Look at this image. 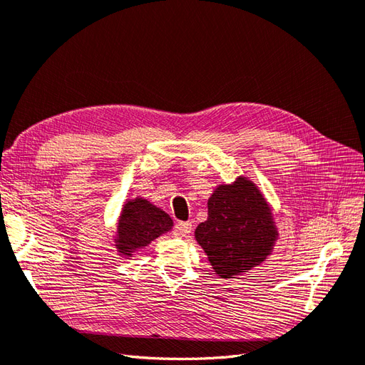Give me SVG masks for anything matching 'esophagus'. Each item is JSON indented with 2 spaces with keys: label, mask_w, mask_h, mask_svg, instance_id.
<instances>
[{
  "label": "esophagus",
  "mask_w": 365,
  "mask_h": 365,
  "mask_svg": "<svg viewBox=\"0 0 365 365\" xmlns=\"http://www.w3.org/2000/svg\"><path fill=\"white\" fill-rule=\"evenodd\" d=\"M175 231H176V235H178V236L190 235L192 224L190 222H182V220H180V222L175 224Z\"/></svg>",
  "instance_id": "34e87169"
}]
</instances>
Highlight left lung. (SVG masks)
Listing matches in <instances>:
<instances>
[{
  "mask_svg": "<svg viewBox=\"0 0 365 365\" xmlns=\"http://www.w3.org/2000/svg\"><path fill=\"white\" fill-rule=\"evenodd\" d=\"M216 274L231 277L262 263L277 239L271 208L245 178L219 185L208 200V217L195 231Z\"/></svg>",
  "mask_w": 365,
  "mask_h": 365,
  "instance_id": "obj_1",
  "label": "left lung"
}]
</instances>
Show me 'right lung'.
<instances>
[{"label": "right lung", "mask_w": 365, "mask_h": 365, "mask_svg": "<svg viewBox=\"0 0 365 365\" xmlns=\"http://www.w3.org/2000/svg\"><path fill=\"white\" fill-rule=\"evenodd\" d=\"M172 225L173 222L168 213L143 197H137L123 207L118 220L115 247L121 254L130 256L132 251L149 245L153 239L169 231Z\"/></svg>", "instance_id": "right-lung-1"}]
</instances>
